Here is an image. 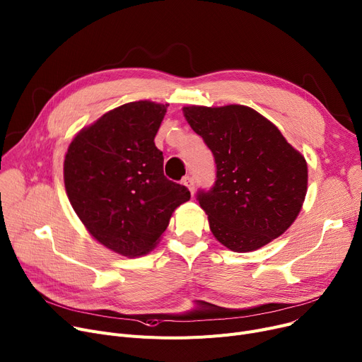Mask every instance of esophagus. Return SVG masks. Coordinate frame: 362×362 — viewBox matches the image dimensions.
Wrapping results in <instances>:
<instances>
[{"label":"esophagus","mask_w":362,"mask_h":362,"mask_svg":"<svg viewBox=\"0 0 362 362\" xmlns=\"http://www.w3.org/2000/svg\"><path fill=\"white\" fill-rule=\"evenodd\" d=\"M182 183L189 189V191H191V194L194 195V192H195V182H194V177L192 176H185L183 179H182Z\"/></svg>","instance_id":"34e87169"}]
</instances>
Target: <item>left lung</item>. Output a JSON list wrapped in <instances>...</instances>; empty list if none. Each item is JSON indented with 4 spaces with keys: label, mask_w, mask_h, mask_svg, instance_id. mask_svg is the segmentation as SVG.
I'll return each mask as SVG.
<instances>
[{
    "label": "left lung",
    "mask_w": 362,
    "mask_h": 362,
    "mask_svg": "<svg viewBox=\"0 0 362 362\" xmlns=\"http://www.w3.org/2000/svg\"><path fill=\"white\" fill-rule=\"evenodd\" d=\"M183 114L216 160L214 186L197 195L214 238L250 252L286 232L307 195L300 152L250 107L189 105Z\"/></svg>",
    "instance_id": "1"
}]
</instances>
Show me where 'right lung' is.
Wrapping results in <instances>:
<instances>
[{"mask_svg":"<svg viewBox=\"0 0 362 362\" xmlns=\"http://www.w3.org/2000/svg\"><path fill=\"white\" fill-rule=\"evenodd\" d=\"M167 104L127 103L82 129L64 158V186L86 230L124 257L148 254L171 214L191 199L164 176L154 138Z\"/></svg>","mask_w":362,"mask_h":362,"instance_id":"1","label":"right lung"}]
</instances>
